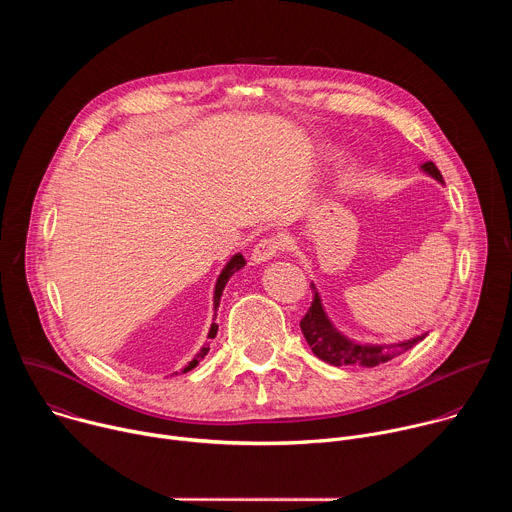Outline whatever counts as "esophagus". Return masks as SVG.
Here are the masks:
<instances>
[{
  "label": "esophagus",
  "mask_w": 512,
  "mask_h": 512,
  "mask_svg": "<svg viewBox=\"0 0 512 512\" xmlns=\"http://www.w3.org/2000/svg\"><path fill=\"white\" fill-rule=\"evenodd\" d=\"M283 249H285V241H283L281 237H275V235L265 237V239H261V241L253 247V251H251V261H253L255 265L265 263V261L273 259L277 253H281Z\"/></svg>",
  "instance_id": "34e87169"
}]
</instances>
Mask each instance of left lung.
Instances as JSON below:
<instances>
[{"instance_id":"obj_1","label":"left lung","mask_w":512,"mask_h":512,"mask_svg":"<svg viewBox=\"0 0 512 512\" xmlns=\"http://www.w3.org/2000/svg\"><path fill=\"white\" fill-rule=\"evenodd\" d=\"M423 170L429 176H433L437 182L444 184V178H442L440 170L435 168L433 162H425ZM312 287H314V283H312ZM300 328H302V334H304L306 342L310 344L312 352L318 358H322L324 362L336 364V367H342V364L377 367V364L399 356L401 352H405L407 348H411L413 344H417L419 340L425 338V334H423V336H417L413 340H407V342H401V344H391V346H371V344L352 342L332 326V322L328 320V316L322 308L318 291H314V302H312L310 310L306 312V316L302 318Z\"/></svg>"}]
</instances>
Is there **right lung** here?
Returning a JSON list of instances; mask_svg holds the SVG:
<instances>
[{
  "label": "right lung",
  "instance_id": "add662e5",
  "mask_svg": "<svg viewBox=\"0 0 512 512\" xmlns=\"http://www.w3.org/2000/svg\"><path fill=\"white\" fill-rule=\"evenodd\" d=\"M245 257L241 255V253H237L229 263H227V267L221 271V275H218V279H216V285H214V310L218 308V302H221V296H223V289H225V285H227V281H229V277L235 273V271H239V269H243L245 267ZM216 330H218V324L216 322H212V326H210V332H208V338H214L216 336ZM208 350H210V346L208 344H204L202 348H200V352L186 364L184 367V371L182 373H188V371H192L196 364L208 354ZM174 375H178V373H174Z\"/></svg>",
  "mask_w": 512,
  "mask_h": 512
}]
</instances>
